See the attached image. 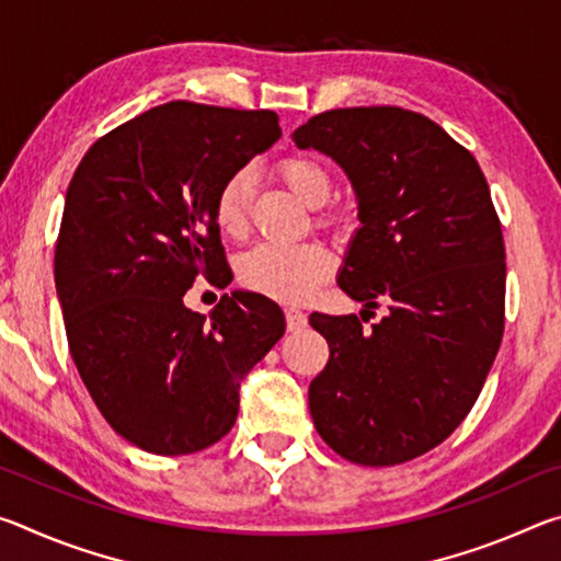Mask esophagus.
<instances>
[{
  "label": "esophagus",
  "mask_w": 561,
  "mask_h": 561,
  "mask_svg": "<svg viewBox=\"0 0 561 561\" xmlns=\"http://www.w3.org/2000/svg\"><path fill=\"white\" fill-rule=\"evenodd\" d=\"M284 317H287L289 331H299V329L307 327V314H304V311L297 309V307H287V309H284Z\"/></svg>",
  "instance_id": "1"
}]
</instances>
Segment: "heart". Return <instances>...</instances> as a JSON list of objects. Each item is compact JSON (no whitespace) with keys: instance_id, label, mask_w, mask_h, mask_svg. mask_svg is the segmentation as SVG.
<instances>
[{"instance_id":"obj_1","label":"heart","mask_w":561,"mask_h":561,"mask_svg":"<svg viewBox=\"0 0 561 561\" xmlns=\"http://www.w3.org/2000/svg\"><path fill=\"white\" fill-rule=\"evenodd\" d=\"M279 178L304 205L319 207L331 193L327 168L311 156H289L279 163ZM252 173L234 170L217 190L215 222L225 234L240 237L247 230ZM334 272V257L324 244H260L240 260V279L247 289L279 301H301L314 294Z\"/></svg>"}]
</instances>
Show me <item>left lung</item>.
I'll use <instances>...</instances> for the list:
<instances>
[{
    "label": "left lung",
    "mask_w": 561,
    "mask_h": 561,
    "mask_svg": "<svg viewBox=\"0 0 561 561\" xmlns=\"http://www.w3.org/2000/svg\"><path fill=\"white\" fill-rule=\"evenodd\" d=\"M291 138L344 168L360 220L339 272L360 317H309L329 344L311 417L341 458L408 462L465 421L502 341L505 242L488 180L438 123L398 106L324 111ZM381 300L389 311L366 328Z\"/></svg>",
    "instance_id": "1"
}]
</instances>
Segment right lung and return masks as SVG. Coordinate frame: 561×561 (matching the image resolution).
I'll use <instances>...</instances> for the list:
<instances>
[{"label": "right lung", "instance_id": "right-lung-1", "mask_svg": "<svg viewBox=\"0 0 561 561\" xmlns=\"http://www.w3.org/2000/svg\"><path fill=\"white\" fill-rule=\"evenodd\" d=\"M282 136L274 111L170 101L89 148L66 190L54 254L66 339L111 428L187 455L230 433L240 381L284 334L277 304L232 291L210 317L195 277L227 284L217 190Z\"/></svg>", "mask_w": 561, "mask_h": 561}]
</instances>
